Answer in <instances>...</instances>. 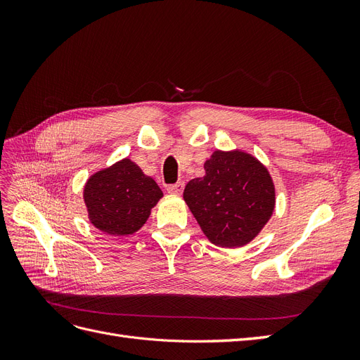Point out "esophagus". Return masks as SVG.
I'll return each instance as SVG.
<instances>
[{"label":"esophagus","instance_id":"1","mask_svg":"<svg viewBox=\"0 0 360 360\" xmlns=\"http://www.w3.org/2000/svg\"><path fill=\"white\" fill-rule=\"evenodd\" d=\"M183 189H184V183L183 181H179L176 184H171V186L167 188L168 193H171V195H181Z\"/></svg>","mask_w":360,"mask_h":360}]
</instances>
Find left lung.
Listing matches in <instances>:
<instances>
[{"label":"left lung","instance_id":"1","mask_svg":"<svg viewBox=\"0 0 360 360\" xmlns=\"http://www.w3.org/2000/svg\"><path fill=\"white\" fill-rule=\"evenodd\" d=\"M204 177L183 192L204 236L221 248L250 243L266 226L276 204L269 169L245 150H214L204 162Z\"/></svg>","mask_w":360,"mask_h":360}]
</instances>
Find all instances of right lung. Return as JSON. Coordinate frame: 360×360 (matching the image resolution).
<instances>
[{"instance_id":"1","label":"right lung","mask_w":360,"mask_h":360,"mask_svg":"<svg viewBox=\"0 0 360 360\" xmlns=\"http://www.w3.org/2000/svg\"><path fill=\"white\" fill-rule=\"evenodd\" d=\"M84 202L90 224L114 237L136 233L163 197L158 183L124 158L96 171L85 181Z\"/></svg>"}]
</instances>
